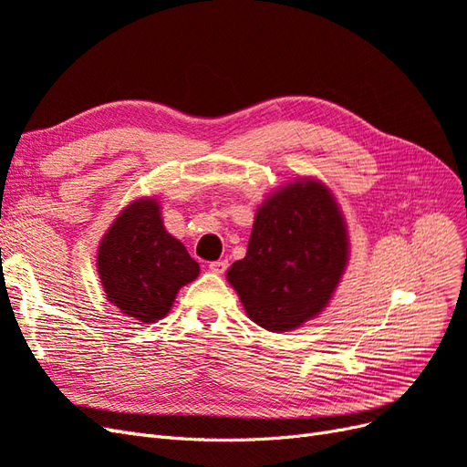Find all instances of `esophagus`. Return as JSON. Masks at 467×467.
Returning a JSON list of instances; mask_svg holds the SVG:
<instances>
[{
    "instance_id": "esophagus-1",
    "label": "esophagus",
    "mask_w": 467,
    "mask_h": 467,
    "mask_svg": "<svg viewBox=\"0 0 467 467\" xmlns=\"http://www.w3.org/2000/svg\"><path fill=\"white\" fill-rule=\"evenodd\" d=\"M208 268L214 275H223L225 271H228V261H212V263H208Z\"/></svg>"
}]
</instances>
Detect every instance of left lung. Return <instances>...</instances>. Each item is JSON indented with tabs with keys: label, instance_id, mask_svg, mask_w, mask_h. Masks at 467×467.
Here are the masks:
<instances>
[{
	"label": "left lung",
	"instance_id": "1",
	"mask_svg": "<svg viewBox=\"0 0 467 467\" xmlns=\"http://www.w3.org/2000/svg\"><path fill=\"white\" fill-rule=\"evenodd\" d=\"M347 263V223L333 192L298 179L257 208L247 255L230 266L228 282L253 321L285 333L327 307Z\"/></svg>",
	"mask_w": 467,
	"mask_h": 467
}]
</instances>
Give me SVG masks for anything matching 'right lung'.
I'll return each mask as SVG.
<instances>
[{
  "instance_id": "obj_1",
  "label": "right lung",
  "mask_w": 467,
  "mask_h": 467,
  "mask_svg": "<svg viewBox=\"0 0 467 467\" xmlns=\"http://www.w3.org/2000/svg\"><path fill=\"white\" fill-rule=\"evenodd\" d=\"M97 273L107 300L142 323L167 316L177 292L201 266L163 228L160 202L138 199L126 206L99 244Z\"/></svg>"
}]
</instances>
